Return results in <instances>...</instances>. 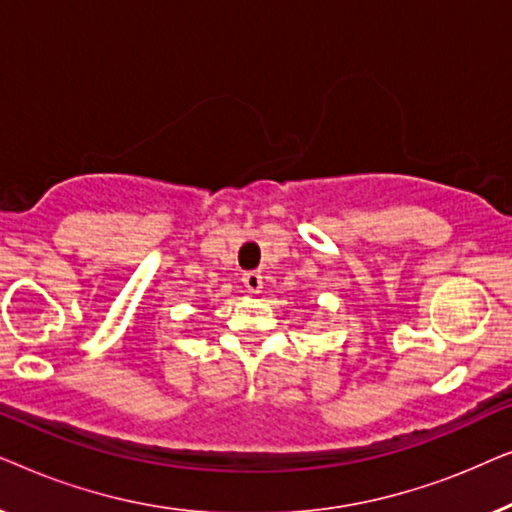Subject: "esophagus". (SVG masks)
I'll use <instances>...</instances> for the list:
<instances>
[{"mask_svg": "<svg viewBox=\"0 0 512 512\" xmlns=\"http://www.w3.org/2000/svg\"><path fill=\"white\" fill-rule=\"evenodd\" d=\"M242 284L249 293H261L263 291V275L261 272H244Z\"/></svg>", "mask_w": 512, "mask_h": 512, "instance_id": "obj_1", "label": "esophagus"}]
</instances>
